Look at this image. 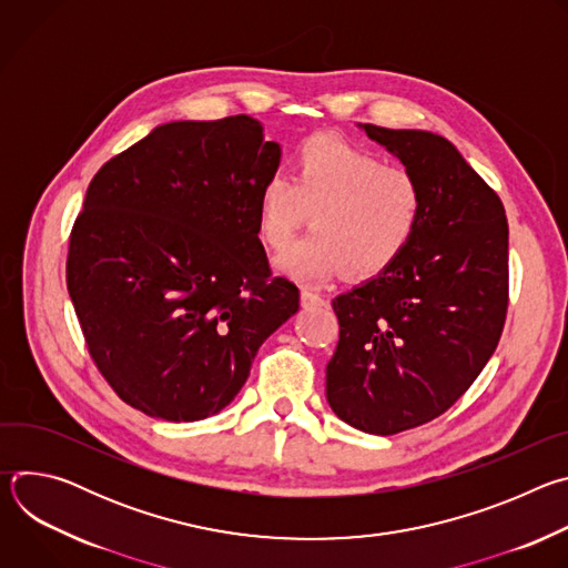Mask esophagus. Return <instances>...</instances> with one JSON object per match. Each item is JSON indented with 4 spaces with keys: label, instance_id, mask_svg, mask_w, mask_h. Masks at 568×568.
Wrapping results in <instances>:
<instances>
[{
    "label": "esophagus",
    "instance_id": "1",
    "mask_svg": "<svg viewBox=\"0 0 568 568\" xmlns=\"http://www.w3.org/2000/svg\"><path fill=\"white\" fill-rule=\"evenodd\" d=\"M301 305H303V307H321V305H326V298H323V296L316 294V292L303 290V292H301Z\"/></svg>",
    "mask_w": 568,
    "mask_h": 568
}]
</instances>
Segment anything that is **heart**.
<instances>
[{"mask_svg":"<svg viewBox=\"0 0 568 568\" xmlns=\"http://www.w3.org/2000/svg\"><path fill=\"white\" fill-rule=\"evenodd\" d=\"M312 211L314 229L276 258V267L318 283L342 270L375 276L414 242L423 213L420 180L335 136L307 139L294 159V175L272 173L258 191V233L281 250Z\"/></svg>","mask_w":568,"mask_h":568,"instance_id":"1","label":"heart"}]
</instances>
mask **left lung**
<instances>
[{
	"label": "left lung",
	"mask_w": 568,
	"mask_h": 568,
	"mask_svg": "<svg viewBox=\"0 0 568 568\" xmlns=\"http://www.w3.org/2000/svg\"><path fill=\"white\" fill-rule=\"evenodd\" d=\"M359 130L420 180L425 213L407 252L333 301L326 397L351 427L390 436L445 414L493 357L508 310V220L445 136Z\"/></svg>",
	"instance_id": "obj_1"
}]
</instances>
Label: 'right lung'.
Wrapping results in <instances>:
<instances>
[{
    "label": "right lung",
    "mask_w": 568,
    "mask_h": 568,
    "mask_svg": "<svg viewBox=\"0 0 568 568\" xmlns=\"http://www.w3.org/2000/svg\"><path fill=\"white\" fill-rule=\"evenodd\" d=\"M278 164L261 121L237 114L156 125L94 175L67 287L99 371L145 416L220 414L298 312L258 237V191Z\"/></svg>",
    "instance_id": "right-lung-1"
}]
</instances>
